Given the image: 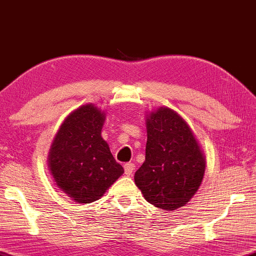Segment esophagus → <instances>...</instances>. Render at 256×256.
<instances>
[{"label": "esophagus", "instance_id": "obj_1", "mask_svg": "<svg viewBox=\"0 0 256 256\" xmlns=\"http://www.w3.org/2000/svg\"><path fill=\"white\" fill-rule=\"evenodd\" d=\"M134 168H136L134 164H132V162L125 164H124V172H125V174H126L128 176L132 175V172H133V170H134Z\"/></svg>", "mask_w": 256, "mask_h": 256}]
</instances>
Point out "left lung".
Returning <instances> with one entry per match:
<instances>
[{
    "mask_svg": "<svg viewBox=\"0 0 256 256\" xmlns=\"http://www.w3.org/2000/svg\"><path fill=\"white\" fill-rule=\"evenodd\" d=\"M145 162L134 174L144 197L154 206L176 210L200 188L205 159L183 118L168 108L147 117Z\"/></svg>",
    "mask_w": 256,
    "mask_h": 256,
    "instance_id": "1",
    "label": "left lung"
}]
</instances>
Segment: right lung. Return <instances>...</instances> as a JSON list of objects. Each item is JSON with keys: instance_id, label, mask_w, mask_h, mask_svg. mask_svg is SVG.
I'll return each instance as SVG.
<instances>
[{"instance_id": "right-lung-1", "label": "right lung", "mask_w": 256, "mask_h": 256, "mask_svg": "<svg viewBox=\"0 0 256 256\" xmlns=\"http://www.w3.org/2000/svg\"><path fill=\"white\" fill-rule=\"evenodd\" d=\"M106 116L92 104L72 112L58 131L48 166L56 182L72 200L92 203L124 172L100 136Z\"/></svg>"}]
</instances>
